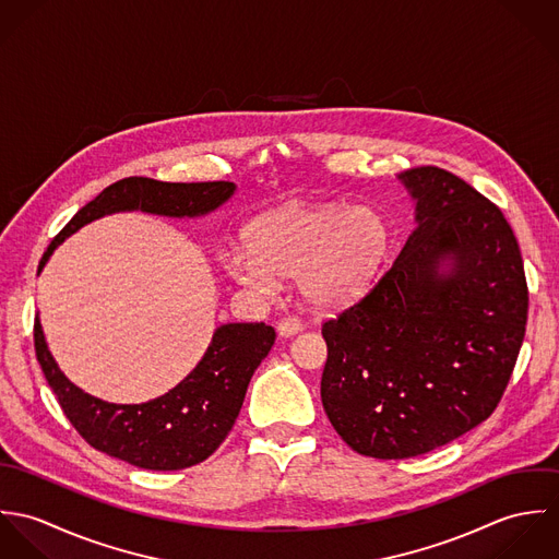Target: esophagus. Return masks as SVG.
Instances as JSON below:
<instances>
[{"label": "esophagus", "instance_id": "obj_1", "mask_svg": "<svg viewBox=\"0 0 559 559\" xmlns=\"http://www.w3.org/2000/svg\"><path fill=\"white\" fill-rule=\"evenodd\" d=\"M301 329H304V324H301V320L299 319H282L277 322V333H280L282 337H290V335L299 333Z\"/></svg>", "mask_w": 559, "mask_h": 559}]
</instances>
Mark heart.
Returning a JSON list of instances; mask_svg holds the SVG:
<instances>
[{
    "label": "heart",
    "mask_w": 559,
    "mask_h": 559,
    "mask_svg": "<svg viewBox=\"0 0 559 559\" xmlns=\"http://www.w3.org/2000/svg\"><path fill=\"white\" fill-rule=\"evenodd\" d=\"M247 251L224 258L226 271L247 288L271 295L277 277H297L301 297L320 310L359 299L379 275L390 228L368 206H290L253 222Z\"/></svg>",
    "instance_id": "1"
}]
</instances>
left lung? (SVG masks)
<instances>
[{"mask_svg": "<svg viewBox=\"0 0 559 559\" xmlns=\"http://www.w3.org/2000/svg\"><path fill=\"white\" fill-rule=\"evenodd\" d=\"M400 180L417 228L357 304L322 322L324 413L348 448L383 461L426 454L490 417L530 306L519 242L490 200L435 165Z\"/></svg>", "mask_w": 559, "mask_h": 559, "instance_id": "8db88e82", "label": "left lung"}]
</instances>
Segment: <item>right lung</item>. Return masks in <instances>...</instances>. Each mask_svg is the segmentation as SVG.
Segmentation results:
<instances>
[{
    "instance_id": "right-lung-1",
    "label": "right lung",
    "mask_w": 559,
    "mask_h": 559,
    "mask_svg": "<svg viewBox=\"0 0 559 559\" xmlns=\"http://www.w3.org/2000/svg\"><path fill=\"white\" fill-rule=\"evenodd\" d=\"M233 193L235 185L228 180L122 178L78 211L47 247L40 266L56 245L103 215L146 211L167 217H198L222 206ZM273 342L275 329L264 322L222 324L202 361L165 396L144 404H111L81 392L60 372L47 348L40 320H34L36 359L73 428L94 450L153 472L198 465L224 443L239 417L247 385Z\"/></svg>"
}]
</instances>
